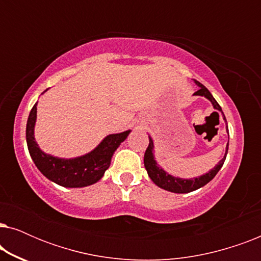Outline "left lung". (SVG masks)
Returning a JSON list of instances; mask_svg holds the SVG:
<instances>
[{
    "label": "left lung",
    "mask_w": 261,
    "mask_h": 261,
    "mask_svg": "<svg viewBox=\"0 0 261 261\" xmlns=\"http://www.w3.org/2000/svg\"><path fill=\"white\" fill-rule=\"evenodd\" d=\"M195 83L198 85L199 89L195 92L194 95L204 96L205 98H208L209 101L213 103L214 108L223 114L220 105L216 102V99L213 97V95L210 94V91L208 90V89H206L204 85L201 84L197 81H195ZM223 119L226 120L224 115H223ZM227 130H228V128H227ZM228 135H229V134H228ZM148 139H149V144H148L147 149H146L145 156H144V164H145L146 170H147L148 176L153 180V183H154L155 185H158L159 188L164 189V190L171 191V192H176V194H187V192L195 191L199 188L204 187L205 184H208L209 181L216 176V173L219 172L221 167H222L224 160H226L227 153H228V144H227L224 156L220 160V163L217 164V165L214 167L213 170H210L208 173L203 174V176H201V177L191 178V179H183V178H178V177L171 176V174L165 172V171H164L162 167H160L158 164H156L155 159H154V155H153V148H154V145H153L152 138L148 137ZM228 142H229V141H228Z\"/></svg>",
    "instance_id": "left-lung-1"
}]
</instances>
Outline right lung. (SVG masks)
<instances>
[{"instance_id":"add662e5","label":"right lung","mask_w":261,"mask_h":261,"mask_svg":"<svg viewBox=\"0 0 261 261\" xmlns=\"http://www.w3.org/2000/svg\"><path fill=\"white\" fill-rule=\"evenodd\" d=\"M45 91H47V89ZM35 120L37 103L31 110L26 127V140L30 154L35 166L46 178L65 188L88 187L101 179L110 166L114 152L130 133V130H126L119 134H110L88 154L77 158L63 159L46 154L39 148L34 139Z\"/></svg>"}]
</instances>
